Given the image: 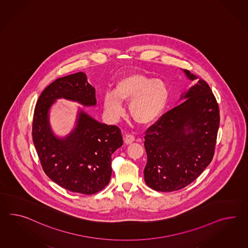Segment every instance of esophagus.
<instances>
[{
  "label": "esophagus",
  "mask_w": 248,
  "mask_h": 248,
  "mask_svg": "<svg viewBox=\"0 0 248 248\" xmlns=\"http://www.w3.org/2000/svg\"><path fill=\"white\" fill-rule=\"evenodd\" d=\"M134 141H135V138L132 135H126L124 138V143L127 145L133 143Z\"/></svg>",
  "instance_id": "34e87169"
}]
</instances>
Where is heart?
I'll return each instance as SVG.
<instances>
[{
	"instance_id": "b5f03b06",
	"label": "heart",
	"mask_w": 248,
	"mask_h": 248,
	"mask_svg": "<svg viewBox=\"0 0 248 248\" xmlns=\"http://www.w3.org/2000/svg\"><path fill=\"white\" fill-rule=\"evenodd\" d=\"M169 95L168 85L164 80L133 72L117 81L114 92L104 93L102 105L106 114L116 121L124 113L122 102H129L128 111L134 121L149 125L163 114Z\"/></svg>"
}]
</instances>
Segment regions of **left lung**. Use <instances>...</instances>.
I'll use <instances>...</instances> for the list:
<instances>
[{
	"instance_id": "8db88e82",
	"label": "left lung",
	"mask_w": 248,
	"mask_h": 248,
	"mask_svg": "<svg viewBox=\"0 0 248 248\" xmlns=\"http://www.w3.org/2000/svg\"><path fill=\"white\" fill-rule=\"evenodd\" d=\"M196 81L182 92L177 106L146 131L145 182L157 191H177L192 183L210 165L219 126V110L209 84L190 71Z\"/></svg>"
}]
</instances>
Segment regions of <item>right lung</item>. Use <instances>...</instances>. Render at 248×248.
I'll return each instance as SVG.
<instances>
[{
    "mask_svg": "<svg viewBox=\"0 0 248 248\" xmlns=\"http://www.w3.org/2000/svg\"><path fill=\"white\" fill-rule=\"evenodd\" d=\"M64 99L84 107L96 105L95 89L83 72L58 78L38 98L33 117L32 138L46 174L59 186L73 192L93 194L108 184L111 155L122 144L121 129L103 124L81 107L75 127L59 137L50 125V109Z\"/></svg>",
    "mask_w": 248,
    "mask_h": 248,
    "instance_id": "add662e5",
    "label": "right lung"
}]
</instances>
